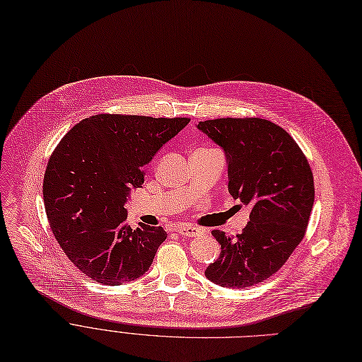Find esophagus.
Returning <instances> with one entry per match:
<instances>
[{
    "mask_svg": "<svg viewBox=\"0 0 362 362\" xmlns=\"http://www.w3.org/2000/svg\"><path fill=\"white\" fill-rule=\"evenodd\" d=\"M176 232L182 236H186V238H195V236H199L202 235V230L198 229V227H192V226H186V224H180L176 227Z\"/></svg>",
    "mask_w": 362,
    "mask_h": 362,
    "instance_id": "34e87169",
    "label": "esophagus"
}]
</instances>
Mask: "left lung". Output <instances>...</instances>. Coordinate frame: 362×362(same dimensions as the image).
I'll return each instance as SVG.
<instances>
[{
    "mask_svg": "<svg viewBox=\"0 0 362 362\" xmlns=\"http://www.w3.org/2000/svg\"><path fill=\"white\" fill-rule=\"evenodd\" d=\"M197 127L223 148L230 195L251 205L240 235L213 230L221 254L205 276L224 288L254 286L277 273L305 236L315 194L311 167L289 133L265 119L226 117Z\"/></svg>",
    "mask_w": 362,
    "mask_h": 362,
    "instance_id": "left-lung-1",
    "label": "left lung"
}]
</instances>
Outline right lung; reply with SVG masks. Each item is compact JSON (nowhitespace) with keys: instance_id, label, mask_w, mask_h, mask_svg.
<instances>
[{"instance_id":"add662e5","label":"right lung","mask_w":362,"mask_h":362,"mask_svg":"<svg viewBox=\"0 0 362 362\" xmlns=\"http://www.w3.org/2000/svg\"><path fill=\"white\" fill-rule=\"evenodd\" d=\"M191 120L126 114L83 119L57 145L44 176L49 227L67 258L89 279L108 286L145 274L163 227L126 223L132 187H142L144 165Z\"/></svg>"}]
</instances>
